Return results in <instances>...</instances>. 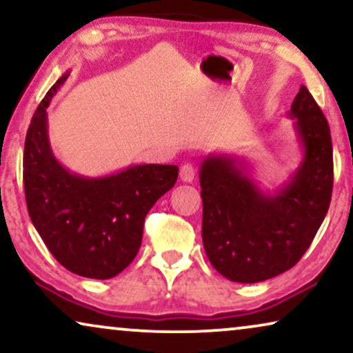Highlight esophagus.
Listing matches in <instances>:
<instances>
[{
  "instance_id": "obj_1",
  "label": "esophagus",
  "mask_w": 353,
  "mask_h": 353,
  "mask_svg": "<svg viewBox=\"0 0 353 353\" xmlns=\"http://www.w3.org/2000/svg\"><path fill=\"white\" fill-rule=\"evenodd\" d=\"M194 175H196V170H194V165H192V163H185V165L180 168L181 181L191 183L192 180H194Z\"/></svg>"
}]
</instances>
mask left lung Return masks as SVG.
Segmentation results:
<instances>
[{
  "instance_id": "1",
  "label": "left lung",
  "mask_w": 353,
  "mask_h": 353,
  "mask_svg": "<svg viewBox=\"0 0 353 353\" xmlns=\"http://www.w3.org/2000/svg\"><path fill=\"white\" fill-rule=\"evenodd\" d=\"M288 117L302 159L276 190L260 186L244 156L214 152L201 162L202 243L210 263L230 281L259 283L292 268L330 209V125L303 85Z\"/></svg>"
}]
</instances>
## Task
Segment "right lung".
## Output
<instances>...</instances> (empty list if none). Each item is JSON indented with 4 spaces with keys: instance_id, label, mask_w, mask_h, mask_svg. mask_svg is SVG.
<instances>
[{
    "instance_id": "add662e5",
    "label": "right lung",
    "mask_w": 353,
    "mask_h": 353,
    "mask_svg": "<svg viewBox=\"0 0 353 353\" xmlns=\"http://www.w3.org/2000/svg\"><path fill=\"white\" fill-rule=\"evenodd\" d=\"M67 70L33 114L23 148V190L30 220L62 267L79 276L109 279L137 257L144 216L170 191L176 165L139 163L104 176L70 172L48 134V105Z\"/></svg>"
}]
</instances>
